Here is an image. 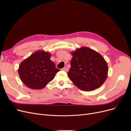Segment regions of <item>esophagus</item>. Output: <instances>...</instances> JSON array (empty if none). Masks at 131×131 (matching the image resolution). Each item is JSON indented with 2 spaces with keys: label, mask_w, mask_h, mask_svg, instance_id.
Wrapping results in <instances>:
<instances>
[{
  "label": "esophagus",
  "mask_w": 131,
  "mask_h": 131,
  "mask_svg": "<svg viewBox=\"0 0 131 131\" xmlns=\"http://www.w3.org/2000/svg\"><path fill=\"white\" fill-rule=\"evenodd\" d=\"M62 70L65 71V72H68V69L67 68V67H64V68H63L62 69Z\"/></svg>",
  "instance_id": "esophagus-1"
}]
</instances>
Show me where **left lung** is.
I'll use <instances>...</instances> for the list:
<instances>
[{"label":"left lung","mask_w":131,"mask_h":131,"mask_svg":"<svg viewBox=\"0 0 131 131\" xmlns=\"http://www.w3.org/2000/svg\"><path fill=\"white\" fill-rule=\"evenodd\" d=\"M71 54V67L67 74L78 88L93 91L104 84L108 77V67L101 54L87 47H81Z\"/></svg>","instance_id":"obj_1"}]
</instances>
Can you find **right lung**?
Masks as SVG:
<instances>
[{
	"label": "right lung",
	"mask_w": 131,
	"mask_h": 131,
	"mask_svg": "<svg viewBox=\"0 0 131 131\" xmlns=\"http://www.w3.org/2000/svg\"><path fill=\"white\" fill-rule=\"evenodd\" d=\"M51 56L48 52L38 50L20 63L18 73L21 80L27 87L41 90L53 80L59 70L50 60Z\"/></svg>",
	"instance_id": "right-lung-1"
}]
</instances>
